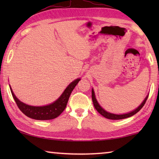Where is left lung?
<instances>
[{
	"label": "left lung",
	"mask_w": 159,
	"mask_h": 159,
	"mask_svg": "<svg viewBox=\"0 0 159 159\" xmlns=\"http://www.w3.org/2000/svg\"><path fill=\"white\" fill-rule=\"evenodd\" d=\"M147 98H148V95L146 97V98L144 99V101L142 102V103L140 104V105H139L136 109L133 110V111H130L129 113H127V114H111V113L107 112L103 108H102V107L99 105L98 101H97L95 95V92H94L93 89H92V99H93V102L94 107H95V109L102 116H103L104 117L108 118V119H111V120L123 119V118L130 117V116H133L135 114H137V113H138L139 110H140L142 107H143V106L145 104V102H146V101H147Z\"/></svg>",
	"instance_id": "obj_1"
}]
</instances>
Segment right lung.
Listing matches in <instances>:
<instances>
[{"instance_id": "add662e5", "label": "right lung", "mask_w": 159, "mask_h": 159, "mask_svg": "<svg viewBox=\"0 0 159 159\" xmlns=\"http://www.w3.org/2000/svg\"><path fill=\"white\" fill-rule=\"evenodd\" d=\"M80 79H77L70 83L64 90L61 95L55 102H54L52 104H48V105L43 107H34L23 103L16 98L10 86V88L18 108L26 116L35 120H50L59 116L65 109L70 95L78 84V83L80 81Z\"/></svg>"}]
</instances>
